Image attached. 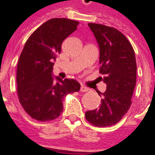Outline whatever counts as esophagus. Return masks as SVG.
I'll list each match as a JSON object with an SVG mask.
<instances>
[{
	"instance_id": "34e87169",
	"label": "esophagus",
	"mask_w": 155,
	"mask_h": 155,
	"mask_svg": "<svg viewBox=\"0 0 155 155\" xmlns=\"http://www.w3.org/2000/svg\"><path fill=\"white\" fill-rule=\"evenodd\" d=\"M88 91H89V89H88V88L84 87V86H83V85H81V92H87Z\"/></svg>"
}]
</instances>
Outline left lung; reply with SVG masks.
I'll return each mask as SVG.
<instances>
[{
  "mask_svg": "<svg viewBox=\"0 0 155 155\" xmlns=\"http://www.w3.org/2000/svg\"><path fill=\"white\" fill-rule=\"evenodd\" d=\"M88 25L99 44L101 79L107 86L101 107L87 111L85 118L94 126L109 127L118 123L132 104L136 84L135 54L129 40L117 29L95 23Z\"/></svg>",
  "mask_w": 155,
  "mask_h": 155,
  "instance_id": "left-lung-1",
  "label": "left lung"
}]
</instances>
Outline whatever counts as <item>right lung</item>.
I'll list each match as a JSON object with an SVG mask.
<instances>
[{"instance_id": "right-lung-1", "label": "right lung", "mask_w": 155, "mask_h": 155, "mask_svg": "<svg viewBox=\"0 0 155 155\" xmlns=\"http://www.w3.org/2000/svg\"><path fill=\"white\" fill-rule=\"evenodd\" d=\"M79 22L53 18L43 23L26 41L16 71L19 101L32 119L46 122L63 112V100L77 92L81 84L74 80L52 77L53 61L61 51V45L77 30Z\"/></svg>"}]
</instances>
